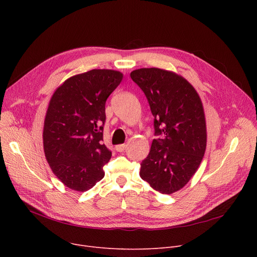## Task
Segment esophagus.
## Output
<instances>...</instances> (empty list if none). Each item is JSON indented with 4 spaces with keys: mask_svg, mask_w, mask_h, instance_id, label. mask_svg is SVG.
<instances>
[{
    "mask_svg": "<svg viewBox=\"0 0 257 257\" xmlns=\"http://www.w3.org/2000/svg\"><path fill=\"white\" fill-rule=\"evenodd\" d=\"M126 147H127V145H125V144H120V145L115 146V150H116L117 152H123V151L126 149Z\"/></svg>",
    "mask_w": 257,
    "mask_h": 257,
    "instance_id": "esophagus-1",
    "label": "esophagus"
}]
</instances>
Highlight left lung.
I'll use <instances>...</instances> for the list:
<instances>
[{"label": "left lung", "mask_w": 257, "mask_h": 257, "mask_svg": "<svg viewBox=\"0 0 257 257\" xmlns=\"http://www.w3.org/2000/svg\"><path fill=\"white\" fill-rule=\"evenodd\" d=\"M154 116L155 139L141 164L140 176L161 194L182 188L198 170L206 149L203 105L193 85L170 71L150 67L131 72Z\"/></svg>", "instance_id": "obj_1"}]
</instances>
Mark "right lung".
Wrapping results in <instances>:
<instances>
[{
	"mask_svg": "<svg viewBox=\"0 0 257 257\" xmlns=\"http://www.w3.org/2000/svg\"><path fill=\"white\" fill-rule=\"evenodd\" d=\"M123 74L91 70L65 80L50 100L44 150L55 176L69 188L86 192L104 177L111 151L103 144L105 103Z\"/></svg>",
	"mask_w": 257,
	"mask_h": 257,
	"instance_id": "add662e5",
	"label": "right lung"
}]
</instances>
